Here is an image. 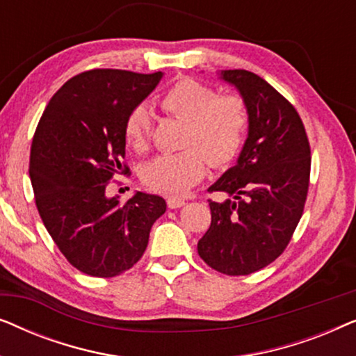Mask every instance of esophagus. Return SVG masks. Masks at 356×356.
Here are the masks:
<instances>
[{"mask_svg": "<svg viewBox=\"0 0 356 356\" xmlns=\"http://www.w3.org/2000/svg\"><path fill=\"white\" fill-rule=\"evenodd\" d=\"M167 204L170 209H179V207H183L186 202H184V199H179V197H168Z\"/></svg>", "mask_w": 356, "mask_h": 356, "instance_id": "esophagus-1", "label": "esophagus"}]
</instances>
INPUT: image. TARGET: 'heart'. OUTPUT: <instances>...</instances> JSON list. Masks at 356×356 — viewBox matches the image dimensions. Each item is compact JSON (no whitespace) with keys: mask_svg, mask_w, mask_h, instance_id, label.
<instances>
[{"mask_svg":"<svg viewBox=\"0 0 356 356\" xmlns=\"http://www.w3.org/2000/svg\"><path fill=\"white\" fill-rule=\"evenodd\" d=\"M160 108L186 121L183 145L178 154H162L144 170L145 186L165 196H179L206 175L207 159L222 167L240 154L250 124L246 102L236 94L217 95L212 87L183 77L159 99ZM152 133V115L145 105L129 111L124 138L131 147L144 149Z\"/></svg>","mask_w":356,"mask_h":356,"instance_id":"obj_1","label":"heart"}]
</instances>
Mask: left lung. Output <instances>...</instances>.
<instances>
[{"instance_id":"1","label":"left lung","mask_w":356,"mask_h":356,"mask_svg":"<svg viewBox=\"0 0 356 356\" xmlns=\"http://www.w3.org/2000/svg\"><path fill=\"white\" fill-rule=\"evenodd\" d=\"M220 79L246 102L248 138L235 167L209 191L211 227L197 243L201 259L227 275H248L275 261L298 225L309 186L311 150L295 106L254 72L228 70Z\"/></svg>"}]
</instances>
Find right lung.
Returning <instances> with one entry per match:
<instances>
[{
    "label": "right lung",
    "mask_w": 356,
    "mask_h": 356,
    "mask_svg": "<svg viewBox=\"0 0 356 356\" xmlns=\"http://www.w3.org/2000/svg\"><path fill=\"white\" fill-rule=\"evenodd\" d=\"M162 72H81L51 97L33 134L29 175L43 225L63 256L92 277L123 274L143 257L154 222L167 211L155 194L106 197L116 173H129L124 121Z\"/></svg>",
    "instance_id": "add662e5"
}]
</instances>
